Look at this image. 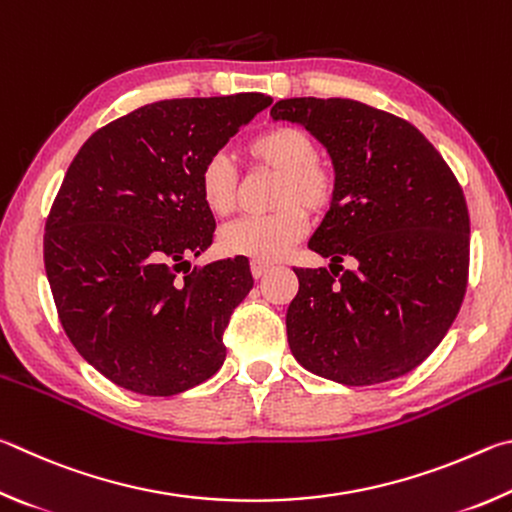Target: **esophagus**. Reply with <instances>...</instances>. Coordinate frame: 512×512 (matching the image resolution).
Listing matches in <instances>:
<instances>
[{
    "label": "esophagus",
    "mask_w": 512,
    "mask_h": 512,
    "mask_svg": "<svg viewBox=\"0 0 512 512\" xmlns=\"http://www.w3.org/2000/svg\"><path fill=\"white\" fill-rule=\"evenodd\" d=\"M272 270V265L261 263V261H254L251 263V274H254V279H263V276Z\"/></svg>",
    "instance_id": "obj_1"
}]
</instances>
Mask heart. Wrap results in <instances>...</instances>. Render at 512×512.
I'll list each match as a JSON object with an SVG mask.
<instances>
[{"instance_id": "obj_1", "label": "heart", "mask_w": 512, "mask_h": 512, "mask_svg": "<svg viewBox=\"0 0 512 512\" xmlns=\"http://www.w3.org/2000/svg\"><path fill=\"white\" fill-rule=\"evenodd\" d=\"M317 155V141L294 125H274L247 143L249 168L276 175L270 200L274 211L227 224L218 236L222 254L265 263L279 261L297 245L308 229V213H326L337 193L333 168ZM197 186L204 206L218 218L236 209L238 177L224 155L204 161Z\"/></svg>"}]
</instances>
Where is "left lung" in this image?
Masks as SVG:
<instances>
[{
    "label": "left lung",
    "instance_id": "1",
    "mask_svg": "<svg viewBox=\"0 0 512 512\" xmlns=\"http://www.w3.org/2000/svg\"><path fill=\"white\" fill-rule=\"evenodd\" d=\"M274 121L301 123L333 157L337 193L310 249L330 272L297 267L288 342L310 373L346 387L396 380L441 344L468 288L463 188L409 121L351 98H285ZM353 257L355 271L334 272Z\"/></svg>",
    "mask_w": 512,
    "mask_h": 512
}]
</instances>
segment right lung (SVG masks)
Wrapping results in <instances>:
<instances>
[{"instance_id":"right-lung-1","label":"right lung","mask_w":512,"mask_h":512,"mask_svg":"<svg viewBox=\"0 0 512 512\" xmlns=\"http://www.w3.org/2000/svg\"><path fill=\"white\" fill-rule=\"evenodd\" d=\"M265 94L170 98L103 125L67 168L44 224V267L76 351L119 387L175 396L220 369L247 258L193 270L215 220L197 177ZM183 276L179 277L178 272Z\"/></svg>"}]
</instances>
